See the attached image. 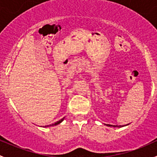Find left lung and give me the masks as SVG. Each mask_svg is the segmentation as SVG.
Wrapping results in <instances>:
<instances>
[{
    "label": "left lung",
    "mask_w": 157,
    "mask_h": 157,
    "mask_svg": "<svg viewBox=\"0 0 157 157\" xmlns=\"http://www.w3.org/2000/svg\"><path fill=\"white\" fill-rule=\"evenodd\" d=\"M106 125L107 126H110V127H111V126H112V127H121V125L118 126V125H112V124H106Z\"/></svg>",
    "instance_id": "obj_1"
}]
</instances>
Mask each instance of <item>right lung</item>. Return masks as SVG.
I'll use <instances>...</instances> for the list:
<instances>
[{
    "instance_id": "1",
    "label": "right lung",
    "mask_w": 157,
    "mask_h": 157,
    "mask_svg": "<svg viewBox=\"0 0 157 157\" xmlns=\"http://www.w3.org/2000/svg\"><path fill=\"white\" fill-rule=\"evenodd\" d=\"M64 118H61V120H59V121H57V122L54 123V124H48V125H46V126H45V127H49V126H54V125H57V124H60V123H61V121H62L63 120H64Z\"/></svg>"
}]
</instances>
